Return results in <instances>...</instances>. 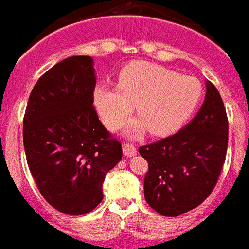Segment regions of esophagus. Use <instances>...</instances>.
<instances>
[{
	"mask_svg": "<svg viewBox=\"0 0 249 249\" xmlns=\"http://www.w3.org/2000/svg\"><path fill=\"white\" fill-rule=\"evenodd\" d=\"M122 149H123V153L126 157H134L137 154V147L131 143H123Z\"/></svg>",
	"mask_w": 249,
	"mask_h": 249,
	"instance_id": "34e87169",
	"label": "esophagus"
}]
</instances>
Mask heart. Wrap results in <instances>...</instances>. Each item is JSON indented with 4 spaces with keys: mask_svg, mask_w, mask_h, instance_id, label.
<instances>
[{
    "mask_svg": "<svg viewBox=\"0 0 249 249\" xmlns=\"http://www.w3.org/2000/svg\"><path fill=\"white\" fill-rule=\"evenodd\" d=\"M201 99L202 84L197 77L146 61L124 67L116 87L98 86L93 91L95 107L110 130L122 127L135 106L139 118L127 128L130 137H139L147 128L157 137L176 133L195 114Z\"/></svg>",
    "mask_w": 249,
    "mask_h": 249,
    "instance_id": "heart-1",
    "label": "heart"
}]
</instances>
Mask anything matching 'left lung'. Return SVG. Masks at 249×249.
<instances>
[{
  "label": "left lung",
  "mask_w": 249,
  "mask_h": 249,
  "mask_svg": "<svg viewBox=\"0 0 249 249\" xmlns=\"http://www.w3.org/2000/svg\"><path fill=\"white\" fill-rule=\"evenodd\" d=\"M228 146V118L217 88L206 80L204 103L172 137L139 147L149 163L144 200L156 212L176 217L195 209L212 193Z\"/></svg>",
  "instance_id": "obj_1"
}]
</instances>
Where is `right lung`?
<instances>
[{
  "mask_svg": "<svg viewBox=\"0 0 249 249\" xmlns=\"http://www.w3.org/2000/svg\"><path fill=\"white\" fill-rule=\"evenodd\" d=\"M95 84L92 57L64 59L37 80L24 116V149L37 188L71 216L99 205L106 174L122 160L121 142L93 108Z\"/></svg>",
  "mask_w": 249,
  "mask_h": 249,
  "instance_id": "obj_1",
  "label": "right lung"
}]
</instances>
